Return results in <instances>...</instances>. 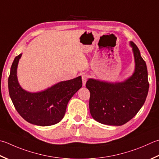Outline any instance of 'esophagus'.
Returning a JSON list of instances; mask_svg holds the SVG:
<instances>
[{
  "mask_svg": "<svg viewBox=\"0 0 159 159\" xmlns=\"http://www.w3.org/2000/svg\"><path fill=\"white\" fill-rule=\"evenodd\" d=\"M87 80H88V76L86 75V74H83L82 76V81H83V85L85 86Z\"/></svg>",
  "mask_w": 159,
  "mask_h": 159,
  "instance_id": "esophagus-1",
  "label": "esophagus"
}]
</instances>
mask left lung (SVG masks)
Returning a JSON list of instances; mask_svg holds the SVG:
<instances>
[{
    "mask_svg": "<svg viewBox=\"0 0 159 159\" xmlns=\"http://www.w3.org/2000/svg\"><path fill=\"white\" fill-rule=\"evenodd\" d=\"M135 70L123 82L109 83L89 79L86 88L90 92L89 111L98 123L119 126L131 120L141 110L149 90L148 70L139 48L130 42Z\"/></svg>",
    "mask_w": 159,
    "mask_h": 159,
    "instance_id": "left-lung-1",
    "label": "left lung"
}]
</instances>
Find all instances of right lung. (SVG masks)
Returning <instances> with one entry per match:
<instances>
[{
    "mask_svg": "<svg viewBox=\"0 0 159 159\" xmlns=\"http://www.w3.org/2000/svg\"><path fill=\"white\" fill-rule=\"evenodd\" d=\"M21 56L14 58L8 79L9 96L16 110L25 120L34 125L49 126L58 123L63 119L68 102L81 88V76L59 82L41 92H27L19 85L16 75Z\"/></svg>",
    "mask_w": 159,
    "mask_h": 159,
    "instance_id": "obj_1",
    "label": "right lung"
}]
</instances>
